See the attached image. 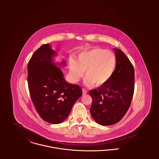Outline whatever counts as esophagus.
<instances>
[{"instance_id": "obj_1", "label": "esophagus", "mask_w": 159, "mask_h": 159, "mask_svg": "<svg viewBox=\"0 0 159 159\" xmlns=\"http://www.w3.org/2000/svg\"><path fill=\"white\" fill-rule=\"evenodd\" d=\"M87 93H88V91L86 89L83 88V93L84 95V94H86Z\"/></svg>"}]
</instances>
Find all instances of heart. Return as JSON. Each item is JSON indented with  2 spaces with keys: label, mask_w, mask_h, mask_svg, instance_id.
<instances>
[{
  "label": "heart",
  "mask_w": 159,
  "mask_h": 159,
  "mask_svg": "<svg viewBox=\"0 0 159 159\" xmlns=\"http://www.w3.org/2000/svg\"><path fill=\"white\" fill-rule=\"evenodd\" d=\"M117 65V57L113 52L102 48H93L81 52L76 61L70 59L69 71L73 82H77L85 71L87 85L96 86L105 84L111 78Z\"/></svg>",
  "instance_id": "obj_1"
}]
</instances>
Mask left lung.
Listing matches in <instances>:
<instances>
[{
    "label": "left lung",
    "instance_id": "obj_1",
    "mask_svg": "<svg viewBox=\"0 0 159 159\" xmlns=\"http://www.w3.org/2000/svg\"><path fill=\"white\" fill-rule=\"evenodd\" d=\"M114 50L117 65L111 78L105 84L89 91L92 98L91 116L102 125L118 122L127 112L134 93V67L122 51Z\"/></svg>",
    "mask_w": 159,
    "mask_h": 159
}]
</instances>
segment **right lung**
Listing matches in <instances>:
<instances>
[{"label": "right lung", "instance_id": "obj_1", "mask_svg": "<svg viewBox=\"0 0 159 159\" xmlns=\"http://www.w3.org/2000/svg\"><path fill=\"white\" fill-rule=\"evenodd\" d=\"M55 54L48 44L34 52L27 65V83L32 102L41 118L57 124L66 119L83 91L79 85L65 80L61 70L52 62ZM62 65H66L64 61Z\"/></svg>", "mask_w": 159, "mask_h": 159}]
</instances>
